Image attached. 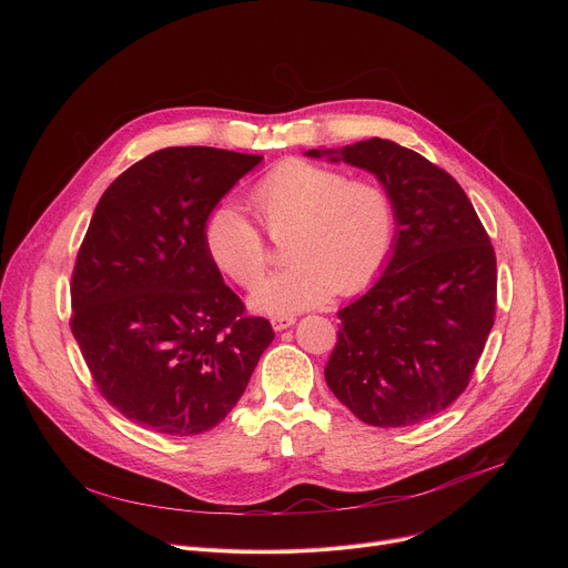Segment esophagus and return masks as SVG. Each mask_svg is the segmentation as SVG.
<instances>
[{
	"label": "esophagus",
	"instance_id": "esophagus-1",
	"mask_svg": "<svg viewBox=\"0 0 568 568\" xmlns=\"http://www.w3.org/2000/svg\"><path fill=\"white\" fill-rule=\"evenodd\" d=\"M270 321H272L274 331H285V328L294 326V321H296V318H294L292 314H278V316H272Z\"/></svg>",
	"mask_w": 568,
	"mask_h": 568
}]
</instances>
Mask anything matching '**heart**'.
<instances>
[{
  "label": "heart",
  "instance_id": "heart-1",
  "mask_svg": "<svg viewBox=\"0 0 568 568\" xmlns=\"http://www.w3.org/2000/svg\"><path fill=\"white\" fill-rule=\"evenodd\" d=\"M265 233L281 242L290 265L263 281L252 303L265 312H296L335 292H362L384 267L395 235L388 193L346 173L290 156L250 193ZM209 261L235 285L254 287L272 254L261 229L235 206L213 209L202 231Z\"/></svg>",
  "mask_w": 568,
  "mask_h": 568
}]
</instances>
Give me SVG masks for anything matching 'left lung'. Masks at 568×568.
Masks as SVG:
<instances>
[{
  "mask_svg": "<svg viewBox=\"0 0 568 568\" xmlns=\"http://www.w3.org/2000/svg\"><path fill=\"white\" fill-rule=\"evenodd\" d=\"M307 154L375 173L397 222L384 274L337 314L326 382L366 425L429 420L467 388L495 326L490 235L449 173L390 139Z\"/></svg>",
  "mask_w": 568,
  "mask_h": 568,
  "instance_id": "left-lung-1",
  "label": "left lung"
}]
</instances>
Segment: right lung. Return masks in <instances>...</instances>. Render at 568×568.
<instances>
[{
    "instance_id": "right-lung-1",
    "label": "right lung",
    "mask_w": 568,
    "mask_h": 568,
    "mask_svg": "<svg viewBox=\"0 0 568 568\" xmlns=\"http://www.w3.org/2000/svg\"><path fill=\"white\" fill-rule=\"evenodd\" d=\"M261 154L189 145L143 156L103 193L71 274V333L101 395L166 436L213 429L272 344L204 250L215 204Z\"/></svg>"
}]
</instances>
